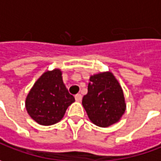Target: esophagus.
Segmentation results:
<instances>
[{"instance_id": "obj_1", "label": "esophagus", "mask_w": 161, "mask_h": 161, "mask_svg": "<svg viewBox=\"0 0 161 161\" xmlns=\"http://www.w3.org/2000/svg\"><path fill=\"white\" fill-rule=\"evenodd\" d=\"M75 101L77 102H80L82 100V95L80 94H77L75 95Z\"/></svg>"}]
</instances>
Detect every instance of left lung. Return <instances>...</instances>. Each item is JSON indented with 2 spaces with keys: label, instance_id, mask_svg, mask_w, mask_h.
<instances>
[{
  "label": "left lung",
  "instance_id": "left-lung-1",
  "mask_svg": "<svg viewBox=\"0 0 161 161\" xmlns=\"http://www.w3.org/2000/svg\"><path fill=\"white\" fill-rule=\"evenodd\" d=\"M89 80L82 104L91 122L99 127H108L118 122L125 112L122 87L111 72L91 75Z\"/></svg>",
  "mask_w": 161,
  "mask_h": 161
}]
</instances>
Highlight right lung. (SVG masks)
I'll list each match as a JSON object with an SVG mask.
<instances>
[{
	"mask_svg": "<svg viewBox=\"0 0 161 161\" xmlns=\"http://www.w3.org/2000/svg\"><path fill=\"white\" fill-rule=\"evenodd\" d=\"M74 102L63 83L62 72L54 69L36 81L26 98V109L35 122L47 126L59 122Z\"/></svg>",
	"mask_w": 161,
	"mask_h": 161,
	"instance_id": "add662e5",
	"label": "right lung"
}]
</instances>
